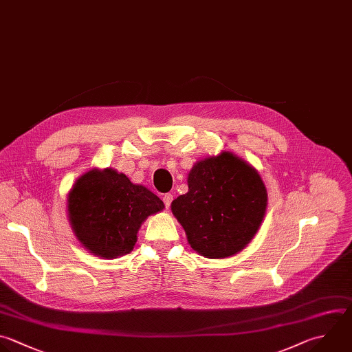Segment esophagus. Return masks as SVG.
<instances>
[{"label": "esophagus", "instance_id": "34e87169", "mask_svg": "<svg viewBox=\"0 0 352 352\" xmlns=\"http://www.w3.org/2000/svg\"><path fill=\"white\" fill-rule=\"evenodd\" d=\"M162 201H164L165 206H166V208H169V206H170V204H172V201H173V195H172V194H165V195L162 197Z\"/></svg>", "mask_w": 352, "mask_h": 352}]
</instances>
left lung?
Instances as JSON below:
<instances>
[{
	"instance_id": "1",
	"label": "left lung",
	"mask_w": 352,
	"mask_h": 352,
	"mask_svg": "<svg viewBox=\"0 0 352 352\" xmlns=\"http://www.w3.org/2000/svg\"><path fill=\"white\" fill-rule=\"evenodd\" d=\"M188 192L172 202V213L201 256L226 258L256 235L267 208L258 172L230 151L197 162L188 173Z\"/></svg>"
}]
</instances>
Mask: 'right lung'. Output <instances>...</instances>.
Instances as JSON below:
<instances>
[{
	"label": "right lung",
	"instance_id": "right-lung-1",
	"mask_svg": "<svg viewBox=\"0 0 352 352\" xmlns=\"http://www.w3.org/2000/svg\"><path fill=\"white\" fill-rule=\"evenodd\" d=\"M164 208L154 192L111 168L87 172L67 197L69 221L77 239L104 258L131 253L142 223Z\"/></svg>",
	"mask_w": 352,
	"mask_h": 352
}]
</instances>
